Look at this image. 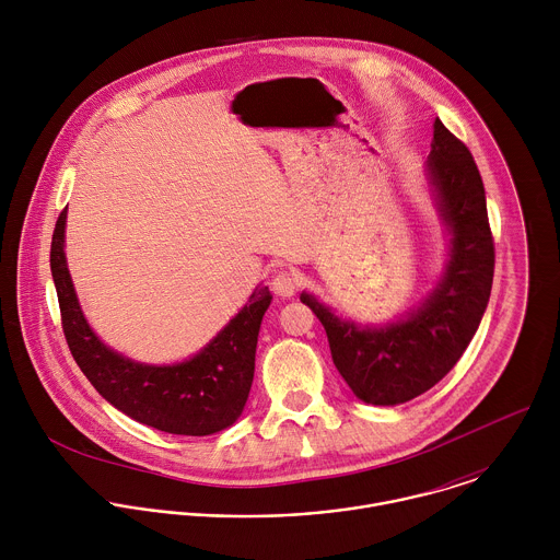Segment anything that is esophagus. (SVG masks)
<instances>
[{
    "label": "esophagus",
    "mask_w": 560,
    "mask_h": 560,
    "mask_svg": "<svg viewBox=\"0 0 560 560\" xmlns=\"http://www.w3.org/2000/svg\"><path fill=\"white\" fill-rule=\"evenodd\" d=\"M298 287H300V280L295 278V273H293V271H289V269H280V271H276V273H273L271 289H273V293H276V295H280V298H293V295H295V291H298Z\"/></svg>",
    "instance_id": "1"
}]
</instances>
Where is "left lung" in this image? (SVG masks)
Here are the masks:
<instances>
[{"mask_svg": "<svg viewBox=\"0 0 560 560\" xmlns=\"http://www.w3.org/2000/svg\"><path fill=\"white\" fill-rule=\"evenodd\" d=\"M427 170L453 245L444 278L416 313L386 327H358L302 293L325 327L338 373L373 405H399L433 388L464 355L491 293L495 249L482 178L468 147L442 120L433 125Z\"/></svg>", "mask_w": 560, "mask_h": 560, "instance_id": "1", "label": "left lung"}]
</instances>
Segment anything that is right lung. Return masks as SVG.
<instances>
[{"label": "right lung", "mask_w": 560, "mask_h": 560, "mask_svg": "<svg viewBox=\"0 0 560 560\" xmlns=\"http://www.w3.org/2000/svg\"><path fill=\"white\" fill-rule=\"evenodd\" d=\"M60 213L51 240V276L58 291L67 345L81 373L129 418L174 435H211L231 427L243 411L254 380L256 340L269 289H258L249 304L198 355L174 366H147L107 349L81 315L65 258Z\"/></svg>", "instance_id": "right-lung-1"}]
</instances>
